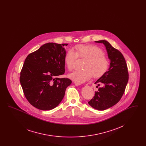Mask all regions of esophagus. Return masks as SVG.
I'll list each match as a JSON object with an SVG mask.
<instances>
[{
  "label": "esophagus",
  "instance_id": "esophagus-1",
  "mask_svg": "<svg viewBox=\"0 0 146 146\" xmlns=\"http://www.w3.org/2000/svg\"><path fill=\"white\" fill-rule=\"evenodd\" d=\"M74 83V84H75V85H76V86H79V85H81V84L79 83H77V82H75Z\"/></svg>",
  "mask_w": 146,
  "mask_h": 146
}]
</instances>
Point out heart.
Masks as SVG:
<instances>
[{
	"label": "heart",
	"mask_w": 146,
	"mask_h": 146,
	"mask_svg": "<svg viewBox=\"0 0 146 146\" xmlns=\"http://www.w3.org/2000/svg\"><path fill=\"white\" fill-rule=\"evenodd\" d=\"M76 52L73 49H68L64 57L66 67L69 70L74 68L77 58L85 59L83 65V70L73 72L69 75L73 81L83 83L93 76L95 78H99L104 76L110 67V61L104 56L102 49L94 45H77L75 47Z\"/></svg>",
	"instance_id": "heart-1"
}]
</instances>
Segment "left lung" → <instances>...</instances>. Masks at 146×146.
Instances as JSON below:
<instances>
[{
    "label": "left lung",
    "mask_w": 146,
    "mask_h": 146,
    "mask_svg": "<svg viewBox=\"0 0 146 146\" xmlns=\"http://www.w3.org/2000/svg\"><path fill=\"white\" fill-rule=\"evenodd\" d=\"M95 42L104 44L111 63L107 72L95 82L102 86L95 91V96L88 104L96 110L104 111L120 101L128 82L129 73L125 58L118 50L106 40Z\"/></svg>",
    "instance_id": "1"
}]
</instances>
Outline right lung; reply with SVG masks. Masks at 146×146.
Wrapping results in <instances>:
<instances>
[{"instance_id":"add662e5","label":"right lung","mask_w":146,"mask_h":146,"mask_svg":"<svg viewBox=\"0 0 146 146\" xmlns=\"http://www.w3.org/2000/svg\"><path fill=\"white\" fill-rule=\"evenodd\" d=\"M67 44L48 42L26 57L20 81L30 104L43 110H51L62 100L66 89L72 83L68 78L57 76L64 73V46Z\"/></svg>"}]
</instances>
